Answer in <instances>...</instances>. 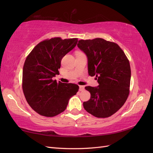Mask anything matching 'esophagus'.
<instances>
[{"label": "esophagus", "instance_id": "1", "mask_svg": "<svg viewBox=\"0 0 153 153\" xmlns=\"http://www.w3.org/2000/svg\"><path fill=\"white\" fill-rule=\"evenodd\" d=\"M84 89H85L84 86H83V85H79V91H84Z\"/></svg>", "mask_w": 153, "mask_h": 153}]
</instances>
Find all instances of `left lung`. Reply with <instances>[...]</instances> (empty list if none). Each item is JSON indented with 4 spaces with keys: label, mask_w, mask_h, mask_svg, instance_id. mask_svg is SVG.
Here are the masks:
<instances>
[{
    "label": "left lung",
    "mask_w": 153,
    "mask_h": 153,
    "mask_svg": "<svg viewBox=\"0 0 153 153\" xmlns=\"http://www.w3.org/2000/svg\"><path fill=\"white\" fill-rule=\"evenodd\" d=\"M77 46L87 57L89 75L96 76L99 84L85 87L91 98L84 102V107L96 117H110L122 107L129 95L128 59L117 44L102 38L80 40Z\"/></svg>",
    "instance_id": "1"
}]
</instances>
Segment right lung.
Wrapping results in <instances>:
<instances>
[{"instance_id":"obj_1","label":"right lung","mask_w":153,"mask_h":153,"mask_svg":"<svg viewBox=\"0 0 153 153\" xmlns=\"http://www.w3.org/2000/svg\"><path fill=\"white\" fill-rule=\"evenodd\" d=\"M77 38H54L41 41L27 56L23 68L22 88L27 103L37 113L53 117L66 110L79 87L53 80L62 57L76 47Z\"/></svg>"}]
</instances>
